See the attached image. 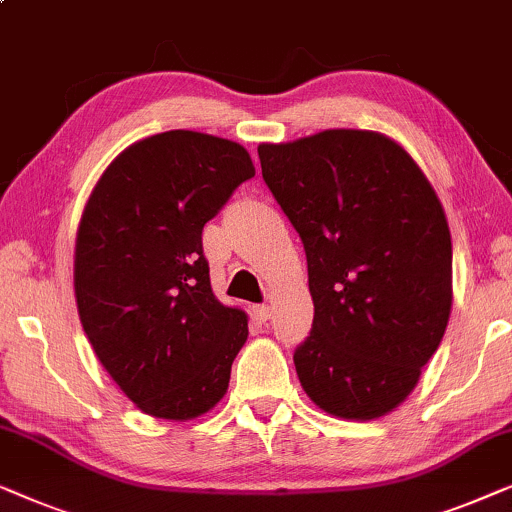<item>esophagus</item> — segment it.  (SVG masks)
<instances>
[{
    "instance_id": "esophagus-1",
    "label": "esophagus",
    "mask_w": 512,
    "mask_h": 512,
    "mask_svg": "<svg viewBox=\"0 0 512 512\" xmlns=\"http://www.w3.org/2000/svg\"><path fill=\"white\" fill-rule=\"evenodd\" d=\"M255 313H257V318L262 320V322H266L271 318V306H266V304H262V306H257L255 308Z\"/></svg>"
}]
</instances>
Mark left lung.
Returning <instances> with one entry per match:
<instances>
[{"label":"left lung","instance_id":"8db88e82","mask_svg":"<svg viewBox=\"0 0 512 512\" xmlns=\"http://www.w3.org/2000/svg\"><path fill=\"white\" fill-rule=\"evenodd\" d=\"M306 250L315 306L294 350L325 413L376 420L415 390L452 308V241L434 187L390 136L325 129L257 148Z\"/></svg>","mask_w":512,"mask_h":512}]
</instances>
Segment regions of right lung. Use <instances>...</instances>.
Returning a JSON list of instances; mask_svg holds the SVG:
<instances>
[{"label":"right lung","mask_w":512,"mask_h":512,"mask_svg":"<svg viewBox=\"0 0 512 512\" xmlns=\"http://www.w3.org/2000/svg\"><path fill=\"white\" fill-rule=\"evenodd\" d=\"M255 176L239 143L171 129L106 167L76 234L81 325L143 413L194 420L225 397L248 315L211 290L201 232Z\"/></svg>","instance_id":"add662e5"}]
</instances>
